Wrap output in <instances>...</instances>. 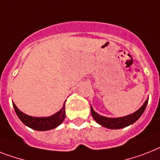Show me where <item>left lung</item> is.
I'll return each instance as SVG.
<instances>
[{"mask_svg": "<svg viewBox=\"0 0 160 160\" xmlns=\"http://www.w3.org/2000/svg\"><path fill=\"white\" fill-rule=\"evenodd\" d=\"M148 100H149V98H147V99L145 100L143 105L137 111L125 117H121V118H107V117L102 116L100 114H98V112H96L93 110V107L90 106V108H91V115L93 119L95 120L96 122L102 126V127L108 128V129H121V128H124V127L132 125V124L136 122V121L141 118V115L145 112V108L147 106Z\"/></svg>", "mask_w": 160, "mask_h": 160, "instance_id": "8db88e82", "label": "left lung"}]
</instances>
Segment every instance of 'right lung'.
Returning <instances> with one entry per match:
<instances>
[{
  "label": "right lung",
  "instance_id": "add662e5",
  "mask_svg": "<svg viewBox=\"0 0 160 160\" xmlns=\"http://www.w3.org/2000/svg\"><path fill=\"white\" fill-rule=\"evenodd\" d=\"M66 101L64 102V104L61 108V110L49 117L29 116V115H27V114L20 111L15 104V102H12V103L17 116L24 125L28 127L31 129L43 132V131H49V130L54 129L63 122V121L66 118V110H65L66 109V106H65Z\"/></svg>",
  "mask_w": 160,
  "mask_h": 160
}]
</instances>
